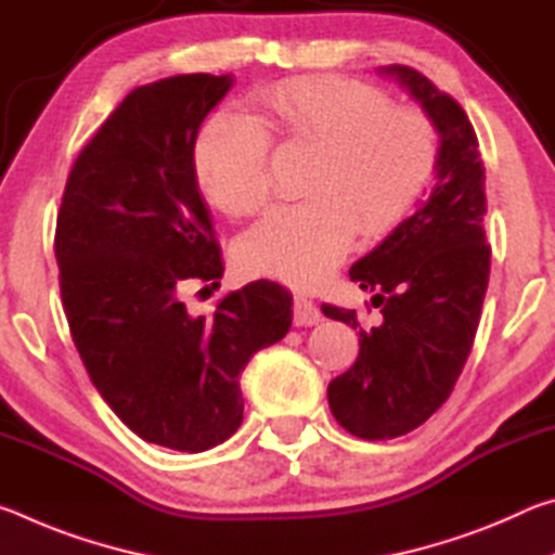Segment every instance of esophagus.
Here are the masks:
<instances>
[{
  "label": "esophagus",
  "instance_id": "obj_1",
  "mask_svg": "<svg viewBox=\"0 0 555 555\" xmlns=\"http://www.w3.org/2000/svg\"><path fill=\"white\" fill-rule=\"evenodd\" d=\"M321 321V308L311 298L296 296L294 298V323L296 325H315Z\"/></svg>",
  "mask_w": 555,
  "mask_h": 555
}]
</instances>
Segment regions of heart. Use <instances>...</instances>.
Wrapping results in <instances>:
<instances>
[{
  "label": "heart",
  "instance_id": "1",
  "mask_svg": "<svg viewBox=\"0 0 555 555\" xmlns=\"http://www.w3.org/2000/svg\"><path fill=\"white\" fill-rule=\"evenodd\" d=\"M261 119L218 109L201 127L193 166L205 195L230 215H255L271 195V137L315 156L306 203L267 212L237 242L242 274L313 286L340 264L354 234L389 232L436 173L440 137L421 109L347 78H294L259 92Z\"/></svg>",
  "mask_w": 555,
  "mask_h": 555
}]
</instances>
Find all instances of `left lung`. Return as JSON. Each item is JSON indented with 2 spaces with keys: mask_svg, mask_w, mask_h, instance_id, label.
Returning a JSON list of instances; mask_svg holds the SVG:
<instances>
[{
  "mask_svg": "<svg viewBox=\"0 0 555 555\" xmlns=\"http://www.w3.org/2000/svg\"><path fill=\"white\" fill-rule=\"evenodd\" d=\"M424 105L440 134L436 185L418 210L350 269L374 291L379 325L323 304L327 318L360 331V354L327 384L337 424L364 440L418 428L443 406L463 372L480 325L490 281L485 237V166L465 109L409 65H387Z\"/></svg>",
  "mask_w": 555,
  "mask_h": 555,
  "instance_id": "1",
  "label": "left lung"
}]
</instances>
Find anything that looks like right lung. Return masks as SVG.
<instances>
[{
  "instance_id": "add662e5",
  "label": "right lung",
  "mask_w": 555,
  "mask_h": 555,
  "mask_svg": "<svg viewBox=\"0 0 555 555\" xmlns=\"http://www.w3.org/2000/svg\"><path fill=\"white\" fill-rule=\"evenodd\" d=\"M230 86L193 73L131 90L75 158L55 222L63 311L92 384L139 438L183 453L240 428V374L294 318V298L267 279L210 315L183 304L222 279L193 146Z\"/></svg>"
}]
</instances>
